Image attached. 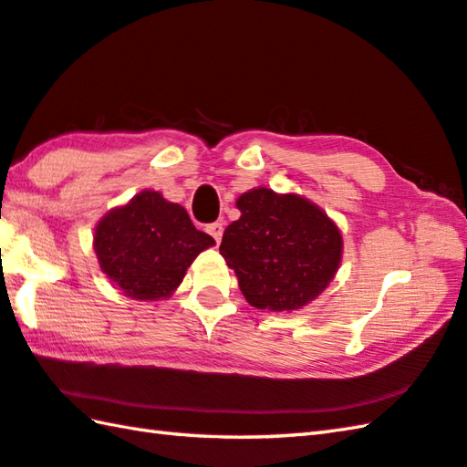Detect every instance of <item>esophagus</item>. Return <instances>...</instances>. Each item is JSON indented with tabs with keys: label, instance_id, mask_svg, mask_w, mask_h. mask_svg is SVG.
<instances>
[{
	"label": "esophagus",
	"instance_id": "34e87169",
	"mask_svg": "<svg viewBox=\"0 0 467 467\" xmlns=\"http://www.w3.org/2000/svg\"><path fill=\"white\" fill-rule=\"evenodd\" d=\"M206 233L213 236V239L216 241V243H221V239H223V233H224V224L223 223H213V224H208L206 226Z\"/></svg>",
	"mask_w": 467,
	"mask_h": 467
}]
</instances>
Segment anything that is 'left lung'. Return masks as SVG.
<instances>
[{
	"instance_id": "8db88e82",
	"label": "left lung",
	"mask_w": 467,
	"mask_h": 467,
	"mask_svg": "<svg viewBox=\"0 0 467 467\" xmlns=\"http://www.w3.org/2000/svg\"><path fill=\"white\" fill-rule=\"evenodd\" d=\"M236 208L241 218L226 226L221 254L253 307L294 312L330 285L344 243L322 208L269 188L244 192Z\"/></svg>"
}]
</instances>
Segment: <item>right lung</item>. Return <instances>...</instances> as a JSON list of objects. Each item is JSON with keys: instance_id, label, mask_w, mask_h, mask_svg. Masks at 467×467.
<instances>
[{"instance_id": "add662e5", "label": "right lung", "mask_w": 467, "mask_h": 467, "mask_svg": "<svg viewBox=\"0 0 467 467\" xmlns=\"http://www.w3.org/2000/svg\"><path fill=\"white\" fill-rule=\"evenodd\" d=\"M213 244V236L196 231L184 206L153 190L109 210L95 226L93 243L100 271L127 297L141 301L170 297L192 261Z\"/></svg>"}]
</instances>
